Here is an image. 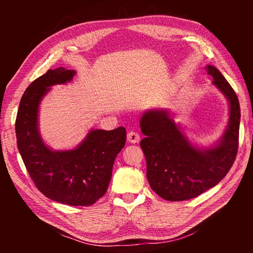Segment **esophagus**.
<instances>
[{
    "mask_svg": "<svg viewBox=\"0 0 253 253\" xmlns=\"http://www.w3.org/2000/svg\"><path fill=\"white\" fill-rule=\"evenodd\" d=\"M127 140L130 143H137L140 140V136H139L138 132L131 130L127 133Z\"/></svg>",
    "mask_w": 253,
    "mask_h": 253,
    "instance_id": "34e87169",
    "label": "esophagus"
}]
</instances>
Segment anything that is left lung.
I'll return each instance as SVG.
<instances>
[{
    "instance_id": "1",
    "label": "left lung",
    "mask_w": 253,
    "mask_h": 253,
    "mask_svg": "<svg viewBox=\"0 0 253 253\" xmlns=\"http://www.w3.org/2000/svg\"><path fill=\"white\" fill-rule=\"evenodd\" d=\"M206 69L229 105L226 129L212 147L190 142L168 110H149L140 118L139 125L146 136L140 147L147 161V179L152 190L168 201L188 200L216 186L232 168L238 151V98L216 67L208 65Z\"/></svg>"
}]
</instances>
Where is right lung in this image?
Returning <instances> with one entry per match:
<instances>
[{"instance_id":"1","label":"right lung","mask_w":253,"mask_h":253,"mask_svg":"<svg viewBox=\"0 0 253 253\" xmlns=\"http://www.w3.org/2000/svg\"><path fill=\"white\" fill-rule=\"evenodd\" d=\"M76 72L49 69L32 82L21 96L15 130L27 170L43 195L68 206H91L109 187L113 164L126 142V129H92L76 148L55 151L39 130V109L52 85L71 83Z\"/></svg>"}]
</instances>
